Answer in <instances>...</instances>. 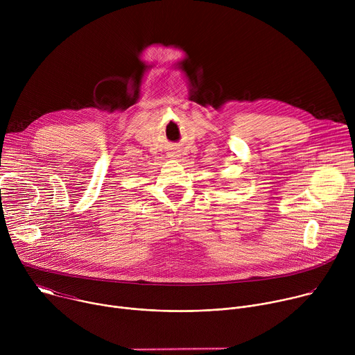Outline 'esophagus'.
Listing matches in <instances>:
<instances>
[{
  "label": "esophagus",
  "mask_w": 355,
  "mask_h": 355,
  "mask_svg": "<svg viewBox=\"0 0 355 355\" xmlns=\"http://www.w3.org/2000/svg\"><path fill=\"white\" fill-rule=\"evenodd\" d=\"M174 157H175V156H174Z\"/></svg>",
  "instance_id": "esophagus-1"
}]
</instances>
